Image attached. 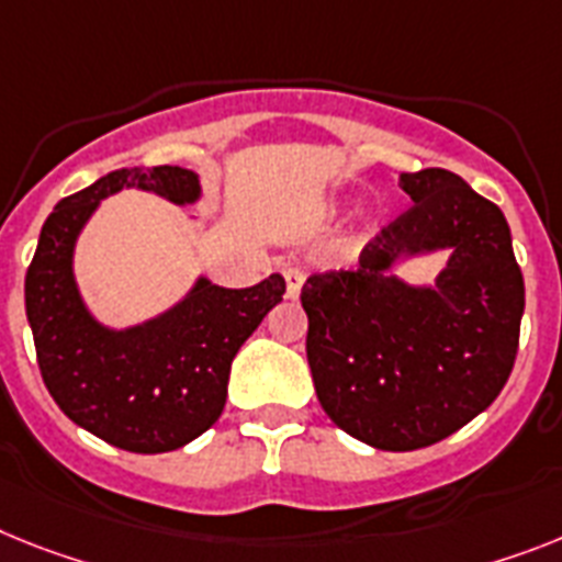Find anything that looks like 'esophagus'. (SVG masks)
<instances>
[{"label":"esophagus","mask_w":562,"mask_h":562,"mask_svg":"<svg viewBox=\"0 0 562 562\" xmlns=\"http://www.w3.org/2000/svg\"><path fill=\"white\" fill-rule=\"evenodd\" d=\"M303 285H305V271H300V268H289V271H285V291H289L291 300L300 296Z\"/></svg>","instance_id":"34e87169"}]
</instances>
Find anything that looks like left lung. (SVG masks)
I'll return each mask as SVG.
<instances>
[{
    "label": "left lung",
    "mask_w": 562,
    "mask_h": 562,
    "mask_svg": "<svg viewBox=\"0 0 562 562\" xmlns=\"http://www.w3.org/2000/svg\"><path fill=\"white\" fill-rule=\"evenodd\" d=\"M412 209L351 271L303 285L311 376L339 428L383 451L446 440L497 400L514 369L526 285L503 211L446 168L400 173ZM449 247L434 286L390 273L397 258Z\"/></svg>",
    "instance_id": "8db88e82"
}]
</instances>
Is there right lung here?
<instances>
[{
	"label": "right lung",
	"instance_id": "add662e5",
	"mask_svg": "<svg viewBox=\"0 0 562 562\" xmlns=\"http://www.w3.org/2000/svg\"><path fill=\"white\" fill-rule=\"evenodd\" d=\"M143 188L186 205L200 196L188 168H120L70 193L45 220L25 273V311L42 380L85 431L134 454L182 449L214 426L228 397L231 362L285 280L271 273L251 289H220L205 277L171 311L111 331L88 314L74 280V245L99 200Z\"/></svg>",
	"mask_w": 562,
	"mask_h": 562
}]
</instances>
